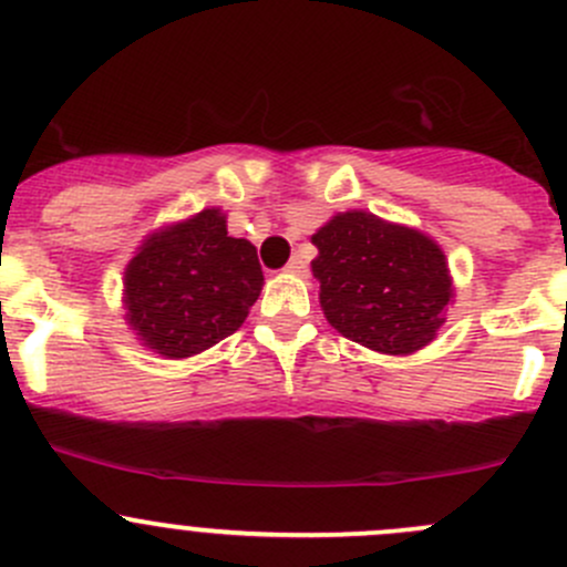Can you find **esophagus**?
I'll list each match as a JSON object with an SVG mask.
<instances>
[{
	"label": "esophagus",
	"instance_id": "1",
	"mask_svg": "<svg viewBox=\"0 0 567 567\" xmlns=\"http://www.w3.org/2000/svg\"><path fill=\"white\" fill-rule=\"evenodd\" d=\"M285 271L290 274H299V277H307V260L301 255H293L288 260V266H285Z\"/></svg>",
	"mask_w": 567,
	"mask_h": 567
}]
</instances>
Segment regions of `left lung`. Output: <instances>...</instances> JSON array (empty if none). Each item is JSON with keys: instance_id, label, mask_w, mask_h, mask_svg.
<instances>
[{"instance_id": "left-lung-1", "label": "left lung", "mask_w": 567, "mask_h": 567, "mask_svg": "<svg viewBox=\"0 0 567 567\" xmlns=\"http://www.w3.org/2000/svg\"><path fill=\"white\" fill-rule=\"evenodd\" d=\"M323 316L348 340L381 353L420 351L444 323L453 282L444 251L422 233L364 210L312 236Z\"/></svg>"}]
</instances>
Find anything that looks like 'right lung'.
Returning <instances> with one entry per match:
<instances>
[{"label":"right lung","instance_id":"right-lung-1","mask_svg":"<svg viewBox=\"0 0 567 567\" xmlns=\"http://www.w3.org/2000/svg\"><path fill=\"white\" fill-rule=\"evenodd\" d=\"M262 288L257 249L216 208L153 233L125 268L128 323L147 348L186 359L238 331Z\"/></svg>","mask_w":567,"mask_h":567}]
</instances>
